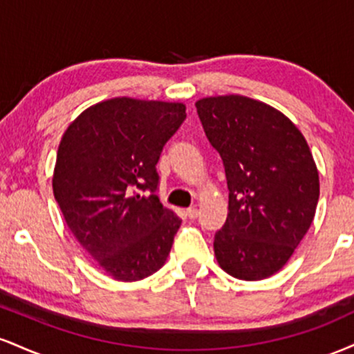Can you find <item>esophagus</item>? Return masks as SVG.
I'll return each instance as SVG.
<instances>
[{
  "instance_id": "34e87169",
  "label": "esophagus",
  "mask_w": 354,
  "mask_h": 354,
  "mask_svg": "<svg viewBox=\"0 0 354 354\" xmlns=\"http://www.w3.org/2000/svg\"><path fill=\"white\" fill-rule=\"evenodd\" d=\"M186 214H188V218L189 219H194V218H198V214H200V211H198V208H188L186 209Z\"/></svg>"
}]
</instances>
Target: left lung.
I'll return each mask as SVG.
<instances>
[{
  "mask_svg": "<svg viewBox=\"0 0 354 354\" xmlns=\"http://www.w3.org/2000/svg\"><path fill=\"white\" fill-rule=\"evenodd\" d=\"M196 111L230 191L214 254L234 278L265 279L286 265L315 218L319 180L310 148L283 113L261 101L205 98Z\"/></svg>",
  "mask_w": 354,
  "mask_h": 354,
  "instance_id": "left-lung-1",
  "label": "left lung"
}]
</instances>
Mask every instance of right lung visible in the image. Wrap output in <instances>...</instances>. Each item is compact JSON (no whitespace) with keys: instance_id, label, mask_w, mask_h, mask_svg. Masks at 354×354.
<instances>
[{"instance_id":"right-lung-1","label":"right lung","mask_w":354,"mask_h":354,"mask_svg":"<svg viewBox=\"0 0 354 354\" xmlns=\"http://www.w3.org/2000/svg\"><path fill=\"white\" fill-rule=\"evenodd\" d=\"M186 118L181 103L115 98L81 113L56 156L53 193L80 245L118 281L165 265L181 219L156 196V165Z\"/></svg>"}]
</instances>
